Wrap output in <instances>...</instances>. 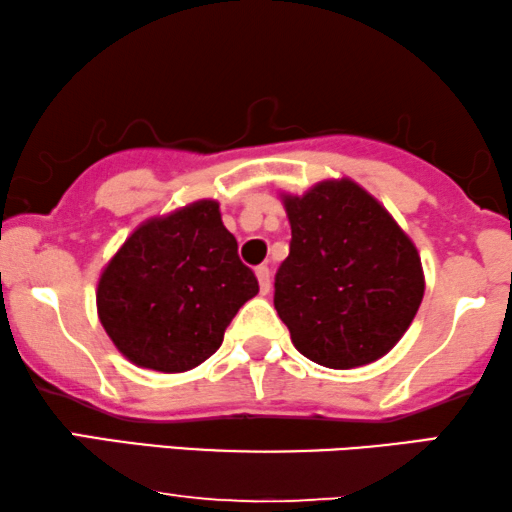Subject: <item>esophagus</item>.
Returning <instances> with one entry per match:
<instances>
[{"label": "esophagus", "mask_w": 512, "mask_h": 512, "mask_svg": "<svg viewBox=\"0 0 512 512\" xmlns=\"http://www.w3.org/2000/svg\"><path fill=\"white\" fill-rule=\"evenodd\" d=\"M256 277H258V286H261V293L265 296V293L270 291V270H268V265H258Z\"/></svg>", "instance_id": "esophagus-1"}]
</instances>
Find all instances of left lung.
Listing matches in <instances>:
<instances>
[{"label":"left lung","instance_id":"obj_1","mask_svg":"<svg viewBox=\"0 0 512 512\" xmlns=\"http://www.w3.org/2000/svg\"><path fill=\"white\" fill-rule=\"evenodd\" d=\"M289 258L275 275V310L296 349L347 370L389 352L424 298L422 261L387 209L354 181H324L284 198Z\"/></svg>","mask_w":512,"mask_h":512}]
</instances>
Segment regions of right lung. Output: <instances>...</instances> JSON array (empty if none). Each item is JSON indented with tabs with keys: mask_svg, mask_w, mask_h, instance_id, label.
<instances>
[{
	"mask_svg": "<svg viewBox=\"0 0 512 512\" xmlns=\"http://www.w3.org/2000/svg\"><path fill=\"white\" fill-rule=\"evenodd\" d=\"M258 279L237 256L219 205L200 200L132 233L104 268L97 312L137 366L184 373L221 347Z\"/></svg>",
	"mask_w": 512,
	"mask_h": 512,
	"instance_id": "right-lung-1",
	"label": "right lung"
}]
</instances>
